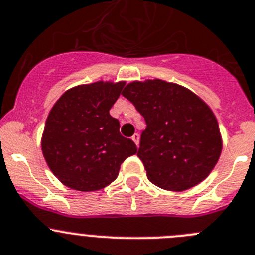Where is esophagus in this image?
Listing matches in <instances>:
<instances>
[{
	"mask_svg": "<svg viewBox=\"0 0 255 255\" xmlns=\"http://www.w3.org/2000/svg\"><path fill=\"white\" fill-rule=\"evenodd\" d=\"M132 141L134 142L135 144H137V147H138V144H139V134H138V133H134V134L132 135Z\"/></svg>",
	"mask_w": 255,
	"mask_h": 255,
	"instance_id": "esophagus-1",
	"label": "esophagus"
}]
</instances>
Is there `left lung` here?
<instances>
[{"label":"left lung","mask_w":255,"mask_h":255,"mask_svg":"<svg viewBox=\"0 0 255 255\" xmlns=\"http://www.w3.org/2000/svg\"><path fill=\"white\" fill-rule=\"evenodd\" d=\"M122 94L146 121L137 156L152 184L178 192L210 175L223 141L215 114L203 99L161 79L135 80Z\"/></svg>","instance_id":"left-lung-1"}]
</instances>
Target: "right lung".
<instances>
[{
  "label": "right lung",
  "instance_id": "right-lung-1",
  "mask_svg": "<svg viewBox=\"0 0 255 255\" xmlns=\"http://www.w3.org/2000/svg\"><path fill=\"white\" fill-rule=\"evenodd\" d=\"M126 82H99L66 90L47 116L44 158L59 181L78 191H97L114 181L127 157L137 153L109 114Z\"/></svg>",
  "mask_w": 255,
  "mask_h": 255
}]
</instances>
